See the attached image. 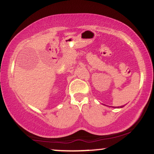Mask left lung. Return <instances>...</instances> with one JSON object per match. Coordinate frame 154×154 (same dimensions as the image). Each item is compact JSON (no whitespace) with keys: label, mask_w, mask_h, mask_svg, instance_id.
<instances>
[{"label":"left lung","mask_w":154,"mask_h":154,"mask_svg":"<svg viewBox=\"0 0 154 154\" xmlns=\"http://www.w3.org/2000/svg\"><path fill=\"white\" fill-rule=\"evenodd\" d=\"M124 106H123V105H122V106H121V107H124Z\"/></svg>","instance_id":"left-lung-1"}]
</instances>
